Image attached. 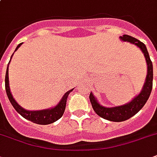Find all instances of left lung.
Returning <instances> with one entry per match:
<instances>
[{
	"instance_id": "1",
	"label": "left lung",
	"mask_w": 157,
	"mask_h": 157,
	"mask_svg": "<svg viewBox=\"0 0 157 157\" xmlns=\"http://www.w3.org/2000/svg\"><path fill=\"white\" fill-rule=\"evenodd\" d=\"M120 38L121 40L124 41H129L132 44H134L143 51L144 56L146 58L147 64V75L146 81L144 83V89L142 90L141 93L136 96L130 103L123 105V106L110 107V108L103 107L97 102L92 93H90V100L92 104L94 111L97 113V115H98L103 119L115 122L126 121L142 109V107L145 105L149 96L151 94V90H152V80H153V67H152V63L150 59L146 45L140 40H137L136 38L129 35H123V36H120Z\"/></svg>"
}]
</instances>
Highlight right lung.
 Masks as SVG:
<instances>
[{"mask_svg": "<svg viewBox=\"0 0 157 157\" xmlns=\"http://www.w3.org/2000/svg\"><path fill=\"white\" fill-rule=\"evenodd\" d=\"M22 45V43H20L19 45L17 46L14 51L18 50V47ZM12 54V56H13ZM11 56V58H12ZM9 62V63H10ZM9 63L7 69H6V90L7 96H8L9 100L10 101L11 104L14 107V109L18 112L19 114L23 117H24L25 119L31 121L33 123L38 124H49L51 123H54V121H56L59 119H60L62 116L63 115L64 111H65V107H66V103H67V96L70 94L71 91L73 90H70L69 91L66 92L63 97L62 98L61 101L59 102V103L57 105L56 107H53L51 109H47V110H41V111H27V110L23 109V107H21L18 103H16V101L13 98V96L10 93V86H9V75H8V67H9Z\"/></svg>", "mask_w": 157, "mask_h": 157, "instance_id": "right-lung-1", "label": "right lung"}]
</instances>
